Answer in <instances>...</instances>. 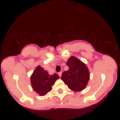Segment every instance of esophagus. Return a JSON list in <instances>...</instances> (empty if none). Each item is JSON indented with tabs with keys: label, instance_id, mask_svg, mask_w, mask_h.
Instances as JSON below:
<instances>
[{
	"label": "esophagus",
	"instance_id": "34e87169",
	"mask_svg": "<svg viewBox=\"0 0 120 120\" xmlns=\"http://www.w3.org/2000/svg\"><path fill=\"white\" fill-rule=\"evenodd\" d=\"M62 72H60V73H58V75H59L60 77H61V76H62Z\"/></svg>",
	"mask_w": 120,
	"mask_h": 120
}]
</instances>
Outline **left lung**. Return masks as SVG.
I'll use <instances>...</instances> for the list:
<instances>
[{"mask_svg": "<svg viewBox=\"0 0 120 120\" xmlns=\"http://www.w3.org/2000/svg\"><path fill=\"white\" fill-rule=\"evenodd\" d=\"M66 64L69 69L63 72L61 79L72 91H81L86 87L90 79V73L87 66L73 56L68 58Z\"/></svg>", "mask_w": 120, "mask_h": 120, "instance_id": "obj_1", "label": "left lung"}]
</instances>
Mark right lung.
<instances>
[{
    "label": "right lung",
    "mask_w": 120,
    "mask_h": 120,
    "mask_svg": "<svg viewBox=\"0 0 120 120\" xmlns=\"http://www.w3.org/2000/svg\"><path fill=\"white\" fill-rule=\"evenodd\" d=\"M60 78L57 74L50 75L40 65L36 67L30 77L32 89L40 96H44L51 91L52 86Z\"/></svg>",
    "instance_id": "add662e5"
}]
</instances>
